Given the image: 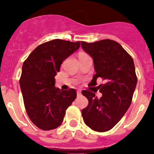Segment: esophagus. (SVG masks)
<instances>
[{"label":"esophagus","instance_id":"1","mask_svg":"<svg viewBox=\"0 0 154 154\" xmlns=\"http://www.w3.org/2000/svg\"><path fill=\"white\" fill-rule=\"evenodd\" d=\"M77 96L81 95V91H80V90H77Z\"/></svg>","mask_w":154,"mask_h":154}]
</instances>
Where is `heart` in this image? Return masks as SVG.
I'll return each instance as SVG.
<instances>
[{
    "label": "heart",
    "instance_id": "1",
    "mask_svg": "<svg viewBox=\"0 0 154 154\" xmlns=\"http://www.w3.org/2000/svg\"><path fill=\"white\" fill-rule=\"evenodd\" d=\"M82 55H85V54H80V56H82Z\"/></svg>",
    "mask_w": 154,
    "mask_h": 154
}]
</instances>
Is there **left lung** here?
I'll use <instances>...</instances> for the list:
<instances>
[{
  "label": "left lung",
  "mask_w": 154,
  "mask_h": 154,
  "mask_svg": "<svg viewBox=\"0 0 154 154\" xmlns=\"http://www.w3.org/2000/svg\"><path fill=\"white\" fill-rule=\"evenodd\" d=\"M82 48L93 59L96 74L91 83L97 85L100 78L103 84L97 86L102 96L83 90L88 104L82 109L85 124L94 131L111 130L125 116L132 102L137 83L133 60L119 43L103 39L92 43L81 42Z\"/></svg>",
  "instance_id": "obj_1"
}]
</instances>
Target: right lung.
<instances>
[{
  "label": "right lung",
  "instance_id": "right-lung-1",
  "mask_svg": "<svg viewBox=\"0 0 154 154\" xmlns=\"http://www.w3.org/2000/svg\"><path fill=\"white\" fill-rule=\"evenodd\" d=\"M80 42L54 39L38 45L24 62L19 83L31 122L43 130L61 125L66 110L77 97L74 88L55 87L63 62L79 49Z\"/></svg>",
  "mask_w": 154,
  "mask_h": 154
}]
</instances>
